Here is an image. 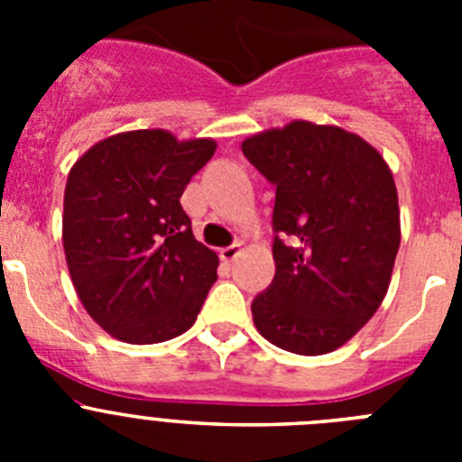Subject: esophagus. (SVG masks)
I'll return each instance as SVG.
<instances>
[{
    "label": "esophagus",
    "instance_id": "esophagus-1",
    "mask_svg": "<svg viewBox=\"0 0 462 462\" xmlns=\"http://www.w3.org/2000/svg\"><path fill=\"white\" fill-rule=\"evenodd\" d=\"M240 252H243V245L234 243V245H228V247H224V250L219 252V256H222L224 261H234Z\"/></svg>",
    "mask_w": 462,
    "mask_h": 462
}]
</instances>
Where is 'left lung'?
Masks as SVG:
<instances>
[{
  "label": "left lung",
  "mask_w": 462,
  "mask_h": 462,
  "mask_svg": "<svg viewBox=\"0 0 462 462\" xmlns=\"http://www.w3.org/2000/svg\"><path fill=\"white\" fill-rule=\"evenodd\" d=\"M243 154L277 187L275 277L252 303L256 330L300 356L333 352L389 291L400 247L393 173L361 136L305 120L245 138Z\"/></svg>",
  "instance_id": "1"
}]
</instances>
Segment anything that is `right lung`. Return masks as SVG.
<instances>
[{
	"mask_svg": "<svg viewBox=\"0 0 462 462\" xmlns=\"http://www.w3.org/2000/svg\"><path fill=\"white\" fill-rule=\"evenodd\" d=\"M215 150L212 138L138 129L94 143L69 171V275L89 317L117 340H171L201 312L219 256L194 238L180 196Z\"/></svg>",
	"mask_w": 462,
	"mask_h": 462,
	"instance_id": "right-lung-1",
	"label": "right lung"
}]
</instances>
